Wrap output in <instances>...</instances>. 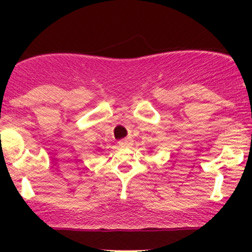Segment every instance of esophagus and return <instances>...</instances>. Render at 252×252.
Listing matches in <instances>:
<instances>
[{
  "instance_id": "34e87169",
  "label": "esophagus",
  "mask_w": 252,
  "mask_h": 252,
  "mask_svg": "<svg viewBox=\"0 0 252 252\" xmlns=\"http://www.w3.org/2000/svg\"><path fill=\"white\" fill-rule=\"evenodd\" d=\"M120 146H131L132 144V138L131 137H124L122 140L118 141Z\"/></svg>"
}]
</instances>
